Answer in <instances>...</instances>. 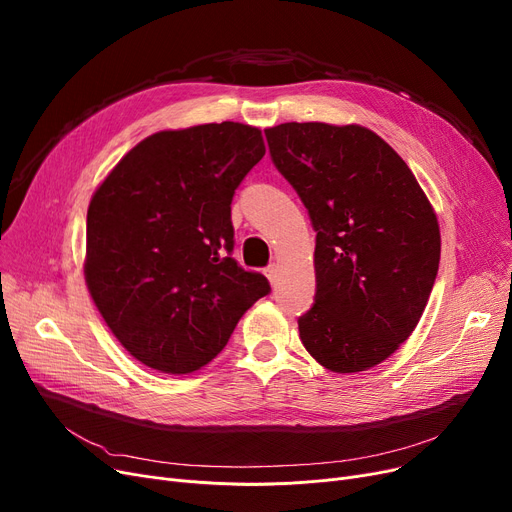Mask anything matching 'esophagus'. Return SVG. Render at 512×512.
Listing matches in <instances>:
<instances>
[{
  "instance_id": "esophagus-1",
  "label": "esophagus",
  "mask_w": 512,
  "mask_h": 512,
  "mask_svg": "<svg viewBox=\"0 0 512 512\" xmlns=\"http://www.w3.org/2000/svg\"><path fill=\"white\" fill-rule=\"evenodd\" d=\"M263 274L267 276V280H270L272 284L276 282V274H278V265L276 263H272V265H267L265 270H263Z\"/></svg>"
}]
</instances>
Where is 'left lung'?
<instances>
[{
  "label": "left lung",
  "mask_w": 512,
  "mask_h": 512,
  "mask_svg": "<svg viewBox=\"0 0 512 512\" xmlns=\"http://www.w3.org/2000/svg\"><path fill=\"white\" fill-rule=\"evenodd\" d=\"M265 139L317 234L315 303L299 317L305 348L336 373L382 363L413 334L436 282L432 205L369 128L286 122Z\"/></svg>",
  "instance_id": "left-lung-1"
}]
</instances>
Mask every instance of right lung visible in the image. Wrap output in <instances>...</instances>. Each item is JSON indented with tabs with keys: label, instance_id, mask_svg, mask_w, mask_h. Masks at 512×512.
I'll return each mask as SVG.
<instances>
[{
	"label": "right lung",
	"instance_id": "obj_1",
	"mask_svg": "<svg viewBox=\"0 0 512 512\" xmlns=\"http://www.w3.org/2000/svg\"><path fill=\"white\" fill-rule=\"evenodd\" d=\"M265 155L261 130L201 124L130 149L87 211L85 280L126 351L191 373L226 346L270 282L232 257V197Z\"/></svg>",
	"mask_w": 512,
	"mask_h": 512
}]
</instances>
